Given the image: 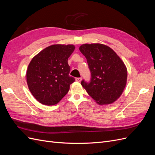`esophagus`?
<instances>
[{"mask_svg": "<svg viewBox=\"0 0 155 155\" xmlns=\"http://www.w3.org/2000/svg\"><path fill=\"white\" fill-rule=\"evenodd\" d=\"M76 81H78V82H81V78H76Z\"/></svg>", "mask_w": 155, "mask_h": 155, "instance_id": "34e87169", "label": "esophagus"}]
</instances>
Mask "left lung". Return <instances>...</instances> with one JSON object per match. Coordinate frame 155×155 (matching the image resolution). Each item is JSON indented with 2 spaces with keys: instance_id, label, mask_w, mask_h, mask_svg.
Instances as JSON below:
<instances>
[{
  "instance_id": "obj_1",
  "label": "left lung",
  "mask_w": 155,
  "mask_h": 155,
  "mask_svg": "<svg viewBox=\"0 0 155 155\" xmlns=\"http://www.w3.org/2000/svg\"><path fill=\"white\" fill-rule=\"evenodd\" d=\"M79 50L87 59L91 73L89 83L81 82L88 95L97 104H111L122 94L127 83V70L115 51L103 44H84Z\"/></svg>"
}]
</instances>
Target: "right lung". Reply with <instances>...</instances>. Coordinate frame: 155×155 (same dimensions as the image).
I'll return each mask as SVG.
<instances>
[{"instance_id": "right-lung-1", "label": "right lung", "mask_w": 155, "mask_h": 155, "mask_svg": "<svg viewBox=\"0 0 155 155\" xmlns=\"http://www.w3.org/2000/svg\"><path fill=\"white\" fill-rule=\"evenodd\" d=\"M73 45H53L33 58L26 71V81L31 94L41 104L54 105L68 93L75 81L69 76L68 59Z\"/></svg>"}]
</instances>
